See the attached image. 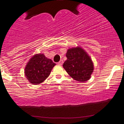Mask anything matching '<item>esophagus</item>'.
<instances>
[{"instance_id":"1","label":"esophagus","mask_w":124,"mask_h":124,"mask_svg":"<svg viewBox=\"0 0 124 124\" xmlns=\"http://www.w3.org/2000/svg\"><path fill=\"white\" fill-rule=\"evenodd\" d=\"M63 60H60L58 63V65H62V64H63Z\"/></svg>"}]
</instances>
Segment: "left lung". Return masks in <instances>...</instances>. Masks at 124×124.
<instances>
[{
	"label": "left lung",
	"mask_w": 124,
	"mask_h": 124,
	"mask_svg": "<svg viewBox=\"0 0 124 124\" xmlns=\"http://www.w3.org/2000/svg\"><path fill=\"white\" fill-rule=\"evenodd\" d=\"M66 56L67 60L63 66L71 77L81 82L90 79L94 66L91 59L86 51L80 47H76L69 49Z\"/></svg>",
	"instance_id": "obj_1"
}]
</instances>
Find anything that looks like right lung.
I'll return each instance as SVG.
<instances>
[{
    "instance_id": "obj_1",
    "label": "right lung",
    "mask_w": 124,
    "mask_h": 124,
    "mask_svg": "<svg viewBox=\"0 0 124 124\" xmlns=\"http://www.w3.org/2000/svg\"><path fill=\"white\" fill-rule=\"evenodd\" d=\"M56 65L43 54H37L30 59L25 68V74L31 84H38L48 77Z\"/></svg>"
}]
</instances>
